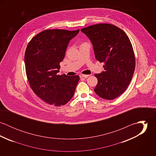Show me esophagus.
I'll return each mask as SVG.
<instances>
[{"label":"esophagus","instance_id":"esophagus-1","mask_svg":"<svg viewBox=\"0 0 156 156\" xmlns=\"http://www.w3.org/2000/svg\"><path fill=\"white\" fill-rule=\"evenodd\" d=\"M89 76V75H87V74H80V78H87Z\"/></svg>","mask_w":156,"mask_h":156}]
</instances>
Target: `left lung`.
Wrapping results in <instances>:
<instances>
[{"label": "left lung", "mask_w": 156, "mask_h": 156, "mask_svg": "<svg viewBox=\"0 0 156 156\" xmlns=\"http://www.w3.org/2000/svg\"><path fill=\"white\" fill-rule=\"evenodd\" d=\"M93 45L95 59L104 62L105 71L95 74L98 83L95 92L113 100L128 88L135 69L133 48L127 34L118 27L100 23L81 29Z\"/></svg>", "instance_id": "8db88e82"}]
</instances>
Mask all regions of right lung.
<instances>
[{"label": "right lung", "mask_w": 156, "mask_h": 156, "mask_svg": "<svg viewBox=\"0 0 156 156\" xmlns=\"http://www.w3.org/2000/svg\"><path fill=\"white\" fill-rule=\"evenodd\" d=\"M79 32V29L45 30L27 44L24 54L27 80L35 94L48 104L64 105L74 94L79 76L59 75L58 73L69 41Z\"/></svg>", "instance_id": "add662e5"}]
</instances>
